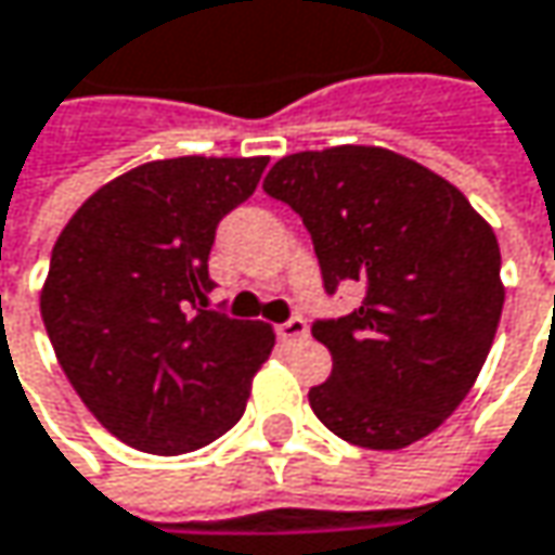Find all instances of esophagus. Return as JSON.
<instances>
[{
	"label": "esophagus",
	"mask_w": 555,
	"mask_h": 555,
	"mask_svg": "<svg viewBox=\"0 0 555 555\" xmlns=\"http://www.w3.org/2000/svg\"><path fill=\"white\" fill-rule=\"evenodd\" d=\"M307 335H310V325H307V319H300V315H294L291 322L278 325V338H281L284 345H297V341H304Z\"/></svg>",
	"instance_id": "esophagus-1"
}]
</instances>
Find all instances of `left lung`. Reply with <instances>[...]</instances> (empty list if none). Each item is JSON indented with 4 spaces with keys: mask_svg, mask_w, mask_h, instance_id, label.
I'll return each mask as SVG.
<instances>
[{
    "mask_svg": "<svg viewBox=\"0 0 555 555\" xmlns=\"http://www.w3.org/2000/svg\"><path fill=\"white\" fill-rule=\"evenodd\" d=\"M264 191L304 217L328 294L364 284L358 310L312 325L332 354L310 389L315 418L367 451L428 438L473 389L502 319L492 227L448 178L383 146L284 156Z\"/></svg>",
    "mask_w": 555,
    "mask_h": 555,
    "instance_id": "1",
    "label": "left lung"
}]
</instances>
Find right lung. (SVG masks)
<instances>
[{
    "instance_id": "add662e5",
    "label": "right lung",
    "mask_w": 555,
    "mask_h": 555,
    "mask_svg": "<svg viewBox=\"0 0 555 555\" xmlns=\"http://www.w3.org/2000/svg\"><path fill=\"white\" fill-rule=\"evenodd\" d=\"M268 156L153 159L102 184L63 227L40 287L56 361L104 428L143 453L217 441L274 348L258 319L204 310L217 223Z\"/></svg>"
}]
</instances>
